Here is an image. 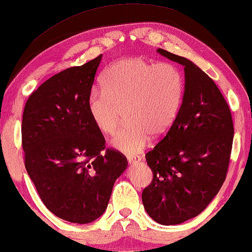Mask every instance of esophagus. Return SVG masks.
<instances>
[{"label":"esophagus","instance_id":"obj_1","mask_svg":"<svg viewBox=\"0 0 252 252\" xmlns=\"http://www.w3.org/2000/svg\"><path fill=\"white\" fill-rule=\"evenodd\" d=\"M127 160H128V162L129 163H135V162H138V161H141V157H133V156H128L127 157Z\"/></svg>","mask_w":252,"mask_h":252}]
</instances>
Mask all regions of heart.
Returning <instances> with one entry per match:
<instances>
[{"mask_svg":"<svg viewBox=\"0 0 252 252\" xmlns=\"http://www.w3.org/2000/svg\"><path fill=\"white\" fill-rule=\"evenodd\" d=\"M101 84L103 91L93 90L87 97V111L96 128L110 135L124 110L127 123L111 145L128 155L141 151L150 135L159 138L168 132L183 102V76L169 63L125 58L105 69Z\"/></svg>","mask_w":252,"mask_h":252,"instance_id":"1","label":"heart"}]
</instances>
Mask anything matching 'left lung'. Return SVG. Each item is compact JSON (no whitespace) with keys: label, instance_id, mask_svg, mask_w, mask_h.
<instances>
[{"label":"left lung","instance_id":"obj_1","mask_svg":"<svg viewBox=\"0 0 252 252\" xmlns=\"http://www.w3.org/2000/svg\"><path fill=\"white\" fill-rule=\"evenodd\" d=\"M157 52L184 67V95L173 126L145 155L153 178L142 202L153 220L177 225L198 216L223 185L234 127L223 94L187 58Z\"/></svg>","mask_w":252,"mask_h":252}]
</instances>
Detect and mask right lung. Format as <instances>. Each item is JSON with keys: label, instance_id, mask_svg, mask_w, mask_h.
Listing matches in <instances>:
<instances>
[{"label": "right lung", "instance_id": "1", "mask_svg": "<svg viewBox=\"0 0 252 252\" xmlns=\"http://www.w3.org/2000/svg\"><path fill=\"white\" fill-rule=\"evenodd\" d=\"M102 54L52 76L28 97L21 138L25 167L45 207L61 220L87 224L107 209L126 157L105 149L89 111Z\"/></svg>", "mask_w": 252, "mask_h": 252}]
</instances>
